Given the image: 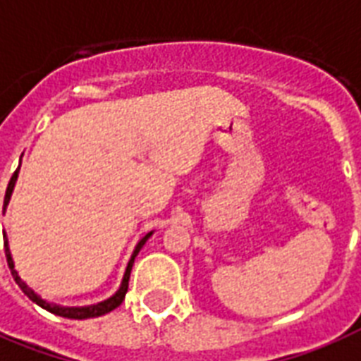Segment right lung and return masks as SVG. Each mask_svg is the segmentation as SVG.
Segmentation results:
<instances>
[{"label": "right lung", "instance_id": "add662e5", "mask_svg": "<svg viewBox=\"0 0 361 361\" xmlns=\"http://www.w3.org/2000/svg\"><path fill=\"white\" fill-rule=\"evenodd\" d=\"M16 176H18V170L14 172L13 178H11V181H8L7 192H5V206L8 204V198H11V192H13ZM5 206H3V209H5ZM149 236H152V232L142 238V240L138 241V245L135 247V252H133V257H130L129 264H127V269H125V275H123V281H121L120 290L116 292L112 298H109V300H104V302L97 303V305H87V307H61V305H54V303L44 302L42 298L37 296L35 292L31 290L30 286L25 285L24 281L18 277L16 269H14V262H13V257H11V251H8V243H7V249H5V257H7V264H8V268H11V274H13L14 281H16V285L22 288V292H24L25 296L30 298L31 302H35L37 305H41L42 309H47V311H50V313H54V314H58V317H65V319H78V320L93 319V317H101V314H106V313H110V311H114L116 307H120L121 302L125 300V294H127V288H129V277H130V269H133V262H135V257L138 255V251H140L142 245L146 243V240Z\"/></svg>", "mask_w": 361, "mask_h": 361}]
</instances>
